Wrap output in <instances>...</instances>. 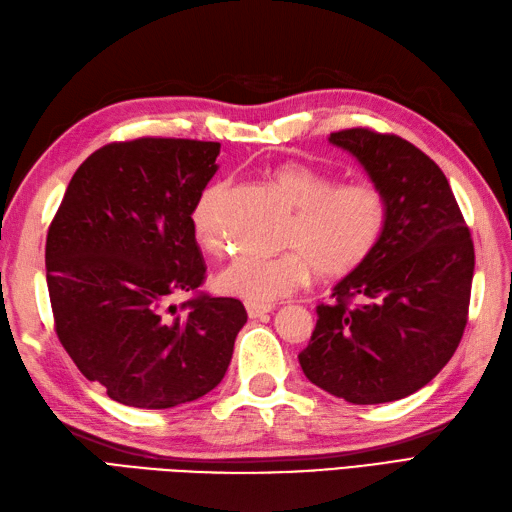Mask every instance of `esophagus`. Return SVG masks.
Masks as SVG:
<instances>
[{"label": "esophagus", "mask_w": 512, "mask_h": 512, "mask_svg": "<svg viewBox=\"0 0 512 512\" xmlns=\"http://www.w3.org/2000/svg\"><path fill=\"white\" fill-rule=\"evenodd\" d=\"M245 308H247L249 319H260V317L269 315L273 310V306H258V304H245Z\"/></svg>", "instance_id": "1"}]
</instances>
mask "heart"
Here are the masks:
<instances>
[{
    "instance_id": "heart-1",
    "label": "heart",
    "mask_w": 512,
    "mask_h": 512,
    "mask_svg": "<svg viewBox=\"0 0 512 512\" xmlns=\"http://www.w3.org/2000/svg\"><path fill=\"white\" fill-rule=\"evenodd\" d=\"M271 180L295 208L284 234V245L291 249L278 256H236L215 278L221 295L271 306L304 286L313 271L334 280L367 263L386 226V202L376 184L334 182L330 173L299 160L280 162ZM223 197L226 182H213L193 206V234L206 252H217L223 243Z\"/></svg>"
}]
</instances>
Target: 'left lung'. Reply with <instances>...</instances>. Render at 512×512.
<instances>
[{
  "label": "left lung",
  "instance_id": "8db88e82",
  "mask_svg": "<svg viewBox=\"0 0 512 512\" xmlns=\"http://www.w3.org/2000/svg\"><path fill=\"white\" fill-rule=\"evenodd\" d=\"M330 143L358 158L386 202L378 247L317 306L299 354L306 378L352 404H384L419 391L463 339L473 241L445 173L397 134L350 128Z\"/></svg>",
  "mask_w": 512,
  "mask_h": 512
}]
</instances>
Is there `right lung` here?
I'll list each match as a JSON object with an SVG mask.
<instances>
[{
	"label": "right lung",
	"mask_w": 512,
	"mask_h": 512,
	"mask_svg": "<svg viewBox=\"0 0 512 512\" xmlns=\"http://www.w3.org/2000/svg\"><path fill=\"white\" fill-rule=\"evenodd\" d=\"M219 143L141 136L99 147L67 186L47 232L54 328L110 400L171 408L223 380L245 306L199 286L206 263L191 213ZM189 294L182 305L175 297Z\"/></svg>",
	"instance_id": "right-lung-1"
}]
</instances>
